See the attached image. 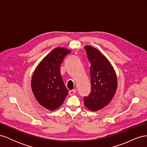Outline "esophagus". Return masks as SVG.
Listing matches in <instances>:
<instances>
[{
  "instance_id": "esophagus-1",
  "label": "esophagus",
  "mask_w": 147,
  "mask_h": 147,
  "mask_svg": "<svg viewBox=\"0 0 147 147\" xmlns=\"http://www.w3.org/2000/svg\"><path fill=\"white\" fill-rule=\"evenodd\" d=\"M77 92V90H75V89H74V90H70V91H69V94H70V96L74 95V94H75V92Z\"/></svg>"
}]
</instances>
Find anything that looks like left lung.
Instances as JSON below:
<instances>
[{
    "label": "left lung",
    "instance_id": "1",
    "mask_svg": "<svg viewBox=\"0 0 147 147\" xmlns=\"http://www.w3.org/2000/svg\"><path fill=\"white\" fill-rule=\"evenodd\" d=\"M90 61L91 91L84 97V104L91 111L103 109L112 100L118 82L116 73L109 60L97 49L90 45L84 47Z\"/></svg>",
    "mask_w": 147,
    "mask_h": 147
}]
</instances>
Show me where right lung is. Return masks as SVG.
I'll return each instance as SVG.
<instances>
[{
  "instance_id": "right-lung-1",
  "label": "right lung",
  "mask_w": 147,
  "mask_h": 147,
  "mask_svg": "<svg viewBox=\"0 0 147 147\" xmlns=\"http://www.w3.org/2000/svg\"><path fill=\"white\" fill-rule=\"evenodd\" d=\"M70 51L57 47L52 50L35 69L31 87L38 103L45 109L53 111L63 104L68 90L61 77L60 65Z\"/></svg>"
}]
</instances>
